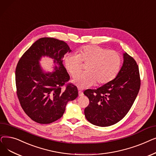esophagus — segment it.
Segmentation results:
<instances>
[{
  "label": "esophagus",
  "instance_id": "34e87169",
  "mask_svg": "<svg viewBox=\"0 0 156 156\" xmlns=\"http://www.w3.org/2000/svg\"><path fill=\"white\" fill-rule=\"evenodd\" d=\"M83 95H84V94H83V91H79V96H83Z\"/></svg>",
  "mask_w": 156,
  "mask_h": 156
}]
</instances>
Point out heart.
I'll use <instances>...</instances> for the list:
<instances>
[{
  "label": "heart",
  "instance_id": "b5f03b06",
  "mask_svg": "<svg viewBox=\"0 0 156 156\" xmlns=\"http://www.w3.org/2000/svg\"><path fill=\"white\" fill-rule=\"evenodd\" d=\"M82 62L88 64L86 73L80 74L73 83L80 89H86L98 84H107L112 80L119 72L122 65L121 55L98 46H87L80 51L79 55L69 54L65 58L66 70L73 77L80 72Z\"/></svg>",
  "mask_w": 156,
  "mask_h": 156
}]
</instances>
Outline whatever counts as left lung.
<instances>
[{"instance_id":"obj_1","label":"left lung","mask_w":156,"mask_h":156,"mask_svg":"<svg viewBox=\"0 0 156 156\" xmlns=\"http://www.w3.org/2000/svg\"><path fill=\"white\" fill-rule=\"evenodd\" d=\"M122 67L114 79L96 90H87L90 104L84 109L91 124L107 127L124 117L134 103L140 87L138 66L127 53H123Z\"/></svg>"}]
</instances>
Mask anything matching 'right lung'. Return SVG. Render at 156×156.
I'll use <instances>...</instances> for the list:
<instances>
[{
    "mask_svg": "<svg viewBox=\"0 0 156 156\" xmlns=\"http://www.w3.org/2000/svg\"><path fill=\"white\" fill-rule=\"evenodd\" d=\"M71 52L68 44L54 38L35 42L16 66V86L20 105L26 114L40 124H49L61 118L67 103L78 96L76 86L69 84L70 76L63 64L64 55ZM52 58L55 70L46 73L41 67L42 57Z\"/></svg>",
    "mask_w": 156,
    "mask_h": 156,
    "instance_id": "obj_1",
    "label": "right lung"
}]
</instances>
